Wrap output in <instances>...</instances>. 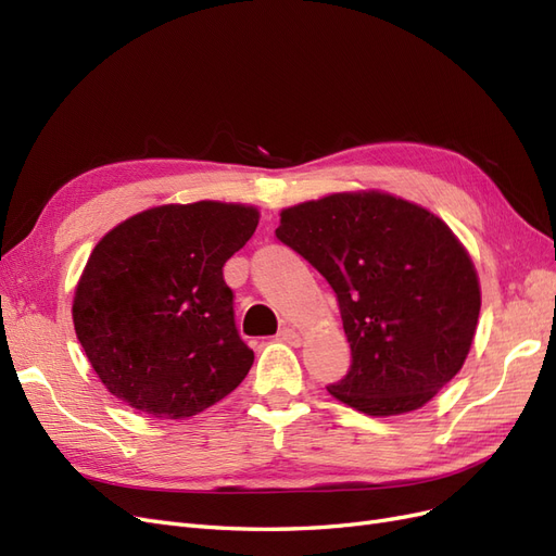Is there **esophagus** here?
<instances>
[{
	"label": "esophagus",
	"instance_id": "esophagus-1",
	"mask_svg": "<svg viewBox=\"0 0 556 556\" xmlns=\"http://www.w3.org/2000/svg\"><path fill=\"white\" fill-rule=\"evenodd\" d=\"M278 339L285 341V343H290V345H299V343H301V336H299L292 327H282V329L278 331Z\"/></svg>",
	"mask_w": 556,
	"mask_h": 556
}]
</instances>
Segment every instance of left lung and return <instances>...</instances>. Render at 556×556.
I'll return each instance as SVG.
<instances>
[{
    "label": "left lung",
    "mask_w": 556,
    "mask_h": 556,
    "mask_svg": "<svg viewBox=\"0 0 556 556\" xmlns=\"http://www.w3.org/2000/svg\"><path fill=\"white\" fill-rule=\"evenodd\" d=\"M276 237L339 299L352 364L329 394L366 415H401L459 374L480 282L441 217L384 192H343L285 208Z\"/></svg>",
    "instance_id": "1"
}]
</instances>
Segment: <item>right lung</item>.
Segmentation results:
<instances>
[{
    "label": "right lung",
    "instance_id": "1",
    "mask_svg": "<svg viewBox=\"0 0 556 556\" xmlns=\"http://www.w3.org/2000/svg\"><path fill=\"white\" fill-rule=\"evenodd\" d=\"M257 223V208L243 204H166L131 215L94 245L72 315L115 399L185 419L237 390L255 352L233 323L223 266Z\"/></svg>",
    "mask_w": 556,
    "mask_h": 556
}]
</instances>
